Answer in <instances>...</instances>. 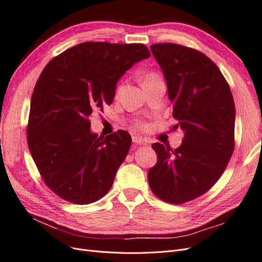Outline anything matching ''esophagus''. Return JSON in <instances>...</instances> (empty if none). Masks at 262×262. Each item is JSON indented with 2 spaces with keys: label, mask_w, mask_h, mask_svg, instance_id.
Listing matches in <instances>:
<instances>
[{
  "label": "esophagus",
  "mask_w": 262,
  "mask_h": 262,
  "mask_svg": "<svg viewBox=\"0 0 262 262\" xmlns=\"http://www.w3.org/2000/svg\"><path fill=\"white\" fill-rule=\"evenodd\" d=\"M133 142L138 145H145L146 144V141L144 139H142L140 137H133Z\"/></svg>",
  "instance_id": "esophagus-1"
}]
</instances>
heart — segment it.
Listing matches in <instances>:
<instances>
[{
    "mask_svg": "<svg viewBox=\"0 0 262 262\" xmlns=\"http://www.w3.org/2000/svg\"><path fill=\"white\" fill-rule=\"evenodd\" d=\"M155 77H158L156 74H154V73H150V74H148V75H146L145 76V78L144 80H148V78H155ZM144 124H140V126H143Z\"/></svg>",
    "mask_w": 262,
    "mask_h": 262,
    "instance_id": "obj_1",
    "label": "heart"
}]
</instances>
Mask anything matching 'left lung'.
I'll list each match as a JSON object with an SVG mask.
<instances>
[{
	"instance_id": "obj_1",
	"label": "left lung",
	"mask_w": 262,
	"mask_h": 262,
	"mask_svg": "<svg viewBox=\"0 0 262 262\" xmlns=\"http://www.w3.org/2000/svg\"><path fill=\"white\" fill-rule=\"evenodd\" d=\"M150 50L167 83L173 129L185 137L176 149L152 145L157 163L148 185L161 200L181 204L209 191L224 172L235 146V104L225 77L202 52L169 42Z\"/></svg>"
}]
</instances>
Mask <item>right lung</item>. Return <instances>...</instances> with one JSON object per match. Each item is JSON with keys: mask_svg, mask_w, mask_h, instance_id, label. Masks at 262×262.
Segmentation results:
<instances>
[{"mask_svg": "<svg viewBox=\"0 0 262 262\" xmlns=\"http://www.w3.org/2000/svg\"><path fill=\"white\" fill-rule=\"evenodd\" d=\"M148 57L142 43L89 41L42 70L31 96L27 142L45 184L62 199L90 204L112 188L132 139L124 130L98 138L90 117L112 104L125 71Z\"/></svg>", "mask_w": 262, "mask_h": 262, "instance_id": "right-lung-1", "label": "right lung"}]
</instances>
